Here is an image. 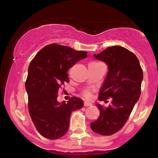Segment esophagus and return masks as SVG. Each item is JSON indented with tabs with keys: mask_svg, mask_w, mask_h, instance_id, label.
<instances>
[{
	"mask_svg": "<svg viewBox=\"0 0 158 158\" xmlns=\"http://www.w3.org/2000/svg\"><path fill=\"white\" fill-rule=\"evenodd\" d=\"M92 104L90 102H84V106L85 107H88V106H91Z\"/></svg>",
	"mask_w": 158,
	"mask_h": 158,
	"instance_id": "1",
	"label": "esophagus"
}]
</instances>
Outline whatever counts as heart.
<instances>
[{
    "mask_svg": "<svg viewBox=\"0 0 158 158\" xmlns=\"http://www.w3.org/2000/svg\"><path fill=\"white\" fill-rule=\"evenodd\" d=\"M82 95L84 96L85 98H87V99H90V98L92 97V94L90 91H88V90H86V91H84L83 92Z\"/></svg>",
    "mask_w": 158,
    "mask_h": 158,
    "instance_id": "heart-1",
    "label": "heart"
}]
</instances>
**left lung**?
Here are the masks:
<instances>
[{"mask_svg":"<svg viewBox=\"0 0 158 158\" xmlns=\"http://www.w3.org/2000/svg\"><path fill=\"white\" fill-rule=\"evenodd\" d=\"M94 56L108 67L99 99L111 97L112 101L107 108L97 105L100 114L97 120L90 123V128L101 135H111L124 126L139 99L143 70L137 56L120 46L109 47Z\"/></svg>","mask_w":158,"mask_h":158,"instance_id":"obj_1","label":"left lung"}]
</instances>
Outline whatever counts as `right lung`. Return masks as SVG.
I'll list each match as a JSON object with an SVG mask.
<instances>
[{
    "mask_svg": "<svg viewBox=\"0 0 158 158\" xmlns=\"http://www.w3.org/2000/svg\"><path fill=\"white\" fill-rule=\"evenodd\" d=\"M88 52L69 47L50 44L36 54L30 62L25 88L28 95V109L34 126L45 138L56 139L68 130L70 114L80 109L83 101L73 97L58 102L60 88L69 82L67 71Z\"/></svg>",
    "mask_w": 158,
    "mask_h": 158,
    "instance_id": "right-lung-1",
    "label": "right lung"
}]
</instances>
